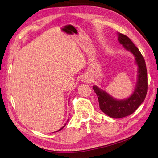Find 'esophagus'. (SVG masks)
I'll list each match as a JSON object with an SVG mask.
<instances>
[{"instance_id": "34e87169", "label": "esophagus", "mask_w": 158, "mask_h": 158, "mask_svg": "<svg viewBox=\"0 0 158 158\" xmlns=\"http://www.w3.org/2000/svg\"><path fill=\"white\" fill-rule=\"evenodd\" d=\"M82 81L83 82V83H89V78H88V77H83V78L82 79Z\"/></svg>"}]
</instances>
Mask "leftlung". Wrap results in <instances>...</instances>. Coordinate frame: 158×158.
<instances>
[{"label":"left lung","instance_id":"1","mask_svg":"<svg viewBox=\"0 0 158 158\" xmlns=\"http://www.w3.org/2000/svg\"><path fill=\"white\" fill-rule=\"evenodd\" d=\"M118 41L124 48L135 57V62L138 66V75L135 91L129 98L117 100L97 86H93L94 91L98 96L100 109L106 115L115 119L122 118L135 112L145 100L148 85L146 64L139 49L127 36L122 33H118Z\"/></svg>","mask_w":158,"mask_h":158}]
</instances>
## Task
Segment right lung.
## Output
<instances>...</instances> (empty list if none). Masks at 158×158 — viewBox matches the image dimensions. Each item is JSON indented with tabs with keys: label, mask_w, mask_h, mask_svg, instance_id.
<instances>
[{
	"label": "right lung",
	"mask_w": 158,
	"mask_h": 158,
	"mask_svg": "<svg viewBox=\"0 0 158 158\" xmlns=\"http://www.w3.org/2000/svg\"><path fill=\"white\" fill-rule=\"evenodd\" d=\"M68 121H69V120H68ZM68 121H67V122H68ZM66 123H65V124H64V126L63 127H61V128H60V129L59 130H58V131H56V132H58V131H60V130H62V128H64V126H66Z\"/></svg>",
	"instance_id": "add662e5"
}]
</instances>
